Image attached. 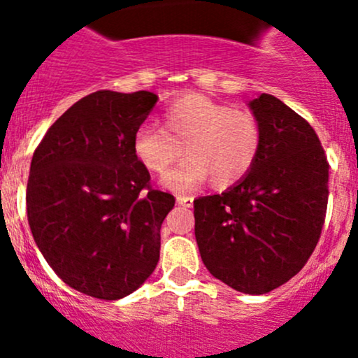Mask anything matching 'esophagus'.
Wrapping results in <instances>:
<instances>
[{
	"label": "esophagus",
	"mask_w": 358,
	"mask_h": 358,
	"mask_svg": "<svg viewBox=\"0 0 358 358\" xmlns=\"http://www.w3.org/2000/svg\"><path fill=\"white\" fill-rule=\"evenodd\" d=\"M176 204L185 206V208H192V204H194V197H189V195H176Z\"/></svg>",
	"instance_id": "34e87169"
}]
</instances>
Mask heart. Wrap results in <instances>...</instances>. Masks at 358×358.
Segmentation results:
<instances>
[{
    "instance_id": "1",
    "label": "heart",
    "mask_w": 358,
    "mask_h": 358,
    "mask_svg": "<svg viewBox=\"0 0 358 358\" xmlns=\"http://www.w3.org/2000/svg\"><path fill=\"white\" fill-rule=\"evenodd\" d=\"M135 157L150 173L163 175L183 156L189 157L163 178L168 189L187 192L210 178L217 190L242 182L257 163L262 127L257 116L235 110L202 94H185L164 110L163 129L142 125L131 141Z\"/></svg>"
}]
</instances>
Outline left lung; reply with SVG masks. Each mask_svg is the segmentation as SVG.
<instances>
[{
	"label": "left lung",
	"mask_w": 358,
	"mask_h": 358,
	"mask_svg": "<svg viewBox=\"0 0 358 358\" xmlns=\"http://www.w3.org/2000/svg\"><path fill=\"white\" fill-rule=\"evenodd\" d=\"M250 110L262 149L245 178L194 201L195 240L214 278L248 295L292 280L321 238L328 209L329 163L306 118L261 94Z\"/></svg>",
	"instance_id": "8db88e82"
}]
</instances>
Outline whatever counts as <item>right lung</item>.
Returning <instances> with one entry per match:
<instances>
[{
  "label": "right lung",
  "mask_w": 358,
  "mask_h": 358,
  "mask_svg": "<svg viewBox=\"0 0 358 358\" xmlns=\"http://www.w3.org/2000/svg\"><path fill=\"white\" fill-rule=\"evenodd\" d=\"M156 101L148 90H97L63 113L34 150L30 231L52 271L94 299H123L159 261L175 197L150 185L131 149Z\"/></svg>",
  "instance_id": "right-lung-1"
}]
</instances>
